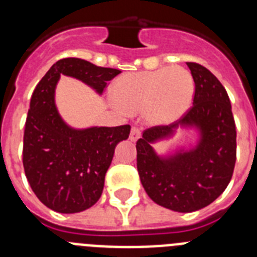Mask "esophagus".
Instances as JSON below:
<instances>
[{
  "mask_svg": "<svg viewBox=\"0 0 257 257\" xmlns=\"http://www.w3.org/2000/svg\"><path fill=\"white\" fill-rule=\"evenodd\" d=\"M140 136H142V130H140L138 126H133L131 127L130 131V140L131 142H136V140L139 139Z\"/></svg>",
  "mask_w": 257,
  "mask_h": 257,
  "instance_id": "esophagus-1",
  "label": "esophagus"
}]
</instances>
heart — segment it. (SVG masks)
<instances>
[{"mask_svg": "<svg viewBox=\"0 0 257 257\" xmlns=\"http://www.w3.org/2000/svg\"><path fill=\"white\" fill-rule=\"evenodd\" d=\"M194 81L189 70L174 65L121 76L113 86L115 103L124 110L143 109L152 124H167L187 112L193 100Z\"/></svg>", "mask_w": 257, "mask_h": 257, "instance_id": "1", "label": "heart"}]
</instances>
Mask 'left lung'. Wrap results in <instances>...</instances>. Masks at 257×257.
Wrapping results in <instances>:
<instances>
[{"instance_id":"left-lung-1","label":"left lung","mask_w":257,"mask_h":257,"mask_svg":"<svg viewBox=\"0 0 257 257\" xmlns=\"http://www.w3.org/2000/svg\"><path fill=\"white\" fill-rule=\"evenodd\" d=\"M194 79L193 105L179 121L153 126L136 142V161L145 192L157 205L193 212L212 203L226 189L237 160V131L226 90L207 68L188 61ZM179 124L201 131L194 150L163 160L150 147Z\"/></svg>"}]
</instances>
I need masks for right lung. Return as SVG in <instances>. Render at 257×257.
Returning a JSON list of instances; mask_svg holds the SVG:
<instances>
[{
  "mask_svg": "<svg viewBox=\"0 0 257 257\" xmlns=\"http://www.w3.org/2000/svg\"><path fill=\"white\" fill-rule=\"evenodd\" d=\"M119 69L78 58L60 59L32 95L23 139V166L28 183L45 206L61 213L94 206L104 188L115 145L130 135V124L74 130L64 123L54 101L60 74L81 79L99 94Z\"/></svg>",
  "mask_w": 257,
  "mask_h": 257,
  "instance_id": "obj_1",
  "label": "right lung"
}]
</instances>
